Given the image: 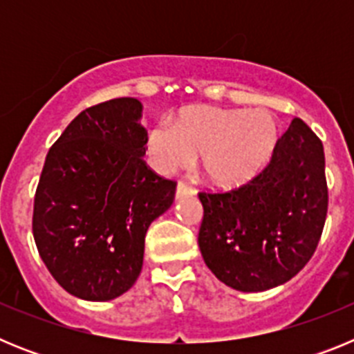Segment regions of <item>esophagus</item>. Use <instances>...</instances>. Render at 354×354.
I'll return each instance as SVG.
<instances>
[{
    "label": "esophagus",
    "instance_id": "esophagus-1",
    "mask_svg": "<svg viewBox=\"0 0 354 354\" xmlns=\"http://www.w3.org/2000/svg\"><path fill=\"white\" fill-rule=\"evenodd\" d=\"M193 195H195V189H193L189 184L183 183V180L177 184V192H175V196H177V198H180V196H193Z\"/></svg>",
    "mask_w": 354,
    "mask_h": 354
}]
</instances>
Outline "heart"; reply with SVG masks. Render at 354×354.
<instances>
[{
  "instance_id": "b5f03b06",
  "label": "heart",
  "mask_w": 354,
  "mask_h": 354,
  "mask_svg": "<svg viewBox=\"0 0 354 354\" xmlns=\"http://www.w3.org/2000/svg\"><path fill=\"white\" fill-rule=\"evenodd\" d=\"M277 138V120L266 109L196 106L184 109L175 126L162 120L152 127L147 147L161 171L189 167L200 158V170L209 183L232 187L264 167Z\"/></svg>"
}]
</instances>
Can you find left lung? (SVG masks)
I'll return each mask as SVG.
<instances>
[{
  "label": "left lung",
  "instance_id": "obj_1",
  "mask_svg": "<svg viewBox=\"0 0 354 354\" xmlns=\"http://www.w3.org/2000/svg\"><path fill=\"white\" fill-rule=\"evenodd\" d=\"M198 198V246L214 277L243 292L282 286L310 261L323 234V143L294 118L261 174L228 192H200Z\"/></svg>",
  "mask_w": 354,
  "mask_h": 354
}]
</instances>
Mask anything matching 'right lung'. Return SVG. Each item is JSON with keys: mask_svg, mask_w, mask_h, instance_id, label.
Instances as JSON below:
<instances>
[{"mask_svg": "<svg viewBox=\"0 0 354 354\" xmlns=\"http://www.w3.org/2000/svg\"><path fill=\"white\" fill-rule=\"evenodd\" d=\"M142 102L120 97L81 111L49 149L33 202V237L68 294L108 301L140 277L149 225L177 183L143 161Z\"/></svg>", "mask_w": 354, "mask_h": 354, "instance_id": "1", "label": "right lung"}]
</instances>
